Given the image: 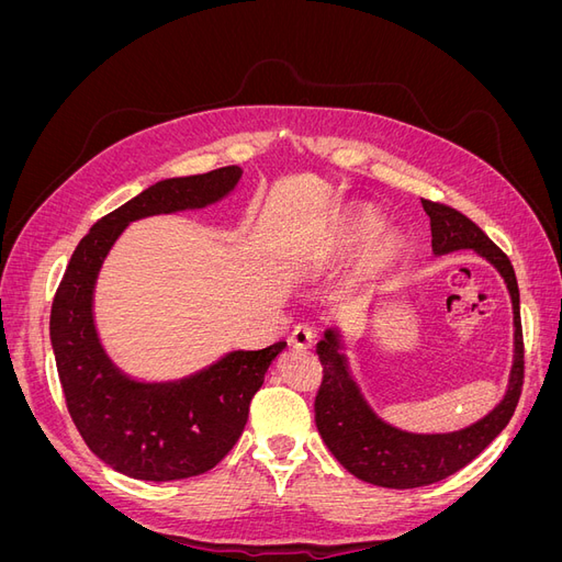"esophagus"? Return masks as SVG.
I'll use <instances>...</instances> for the list:
<instances>
[{
    "instance_id": "esophagus-1",
    "label": "esophagus",
    "mask_w": 562,
    "mask_h": 562,
    "mask_svg": "<svg viewBox=\"0 0 562 562\" xmlns=\"http://www.w3.org/2000/svg\"><path fill=\"white\" fill-rule=\"evenodd\" d=\"M314 339H316V328L310 326V323H300V326H295V330L291 335V345L295 349H312Z\"/></svg>"
}]
</instances>
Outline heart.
I'll list each match as a JSON object with an SVG mask.
<instances>
[{"label":"heart","instance_id":"heart-1","mask_svg":"<svg viewBox=\"0 0 562 562\" xmlns=\"http://www.w3.org/2000/svg\"><path fill=\"white\" fill-rule=\"evenodd\" d=\"M380 217L372 209L353 211L330 236L326 250H323V260L326 262L345 260L349 252H353L372 232H375ZM401 252H403V236L396 229H382L363 252L361 274L366 277L382 274V271H386L391 265L398 262Z\"/></svg>","mask_w":562,"mask_h":562}]
</instances>
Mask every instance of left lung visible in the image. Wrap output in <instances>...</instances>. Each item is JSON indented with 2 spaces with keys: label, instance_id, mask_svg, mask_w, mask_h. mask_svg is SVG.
I'll return each instance as SVG.
<instances>
[{
  "label": "left lung",
  "instance_id": "1",
  "mask_svg": "<svg viewBox=\"0 0 562 562\" xmlns=\"http://www.w3.org/2000/svg\"><path fill=\"white\" fill-rule=\"evenodd\" d=\"M431 220V248L443 255L471 248L497 267L514 302V368L504 401L481 422L452 434H407L382 422L351 380L342 342L335 330H326L316 353L323 366V382L316 394L314 413L323 443L356 479L366 483L411 490L431 485L473 462L514 417L525 378V347L520 326V293L512 260L490 241V236L471 220L446 203L422 199Z\"/></svg>",
  "mask_w": 562,
  "mask_h": 562
}]
</instances>
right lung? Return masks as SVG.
<instances>
[{
  "label": "right lung",
  "instance_id": "add662e5",
  "mask_svg": "<svg viewBox=\"0 0 562 562\" xmlns=\"http://www.w3.org/2000/svg\"><path fill=\"white\" fill-rule=\"evenodd\" d=\"M239 166L151 184L100 217L79 241L50 307V345L77 431L93 454L138 481H182L206 473L236 446L250 401L285 342L232 351L196 375L143 384L119 372L98 342L93 285L108 250L133 220L203 209L234 190Z\"/></svg>",
  "mask_w": 562,
  "mask_h": 562
}]
</instances>
